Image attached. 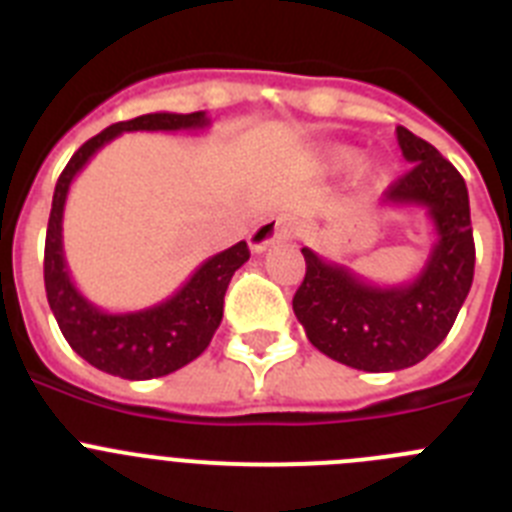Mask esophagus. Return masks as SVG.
<instances>
[{
  "mask_svg": "<svg viewBox=\"0 0 512 512\" xmlns=\"http://www.w3.org/2000/svg\"><path fill=\"white\" fill-rule=\"evenodd\" d=\"M295 233V223L289 217H269V220H261L253 233L248 235V246L253 253H261L271 246V243L284 241L289 235Z\"/></svg>",
  "mask_w": 512,
  "mask_h": 512,
  "instance_id": "obj_1",
  "label": "esophagus"
}]
</instances>
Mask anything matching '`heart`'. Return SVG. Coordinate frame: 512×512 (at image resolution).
<instances>
[{
	"label": "heart",
	"mask_w": 512,
	"mask_h": 512,
	"mask_svg": "<svg viewBox=\"0 0 512 512\" xmlns=\"http://www.w3.org/2000/svg\"><path fill=\"white\" fill-rule=\"evenodd\" d=\"M328 161L333 166H336V169H343V166H351L356 161V151H351V148H343V146H338V148H330L328 151ZM366 176H372V171L366 169L364 171Z\"/></svg>",
	"instance_id": "obj_1"
}]
</instances>
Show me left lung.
<instances>
[{
	"mask_svg": "<svg viewBox=\"0 0 512 512\" xmlns=\"http://www.w3.org/2000/svg\"><path fill=\"white\" fill-rule=\"evenodd\" d=\"M410 171L384 192V205L425 207L436 230L428 261L408 284L377 287L310 248L292 310L320 354L361 372L418 364L449 336L474 279L469 192L459 171L431 143L397 128Z\"/></svg>",
	"mask_w": 512,
	"mask_h": 512,
	"instance_id": "left-lung-1",
	"label": "left lung"
}]
</instances>
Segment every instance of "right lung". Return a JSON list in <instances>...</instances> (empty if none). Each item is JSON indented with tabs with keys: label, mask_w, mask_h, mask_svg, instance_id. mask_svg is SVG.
<instances>
[{
	"label": "right lung",
	"mask_w": 512,
	"mask_h": 512,
	"mask_svg": "<svg viewBox=\"0 0 512 512\" xmlns=\"http://www.w3.org/2000/svg\"><path fill=\"white\" fill-rule=\"evenodd\" d=\"M207 125L210 117L205 112H192V115L151 112L135 120L115 122L89 138L58 176L48 233H45V295L63 338L81 359L97 366L99 372L122 379H153L166 377L197 359L210 346L217 325L223 320V302L230 279L235 269L246 264L251 251L246 241H241L215 253L194 271L179 292L146 310L104 312L74 287L63 256V205L69 197L71 182L89 164V158L120 133L202 130Z\"/></svg>",
	"instance_id": "add662e5"
}]
</instances>
